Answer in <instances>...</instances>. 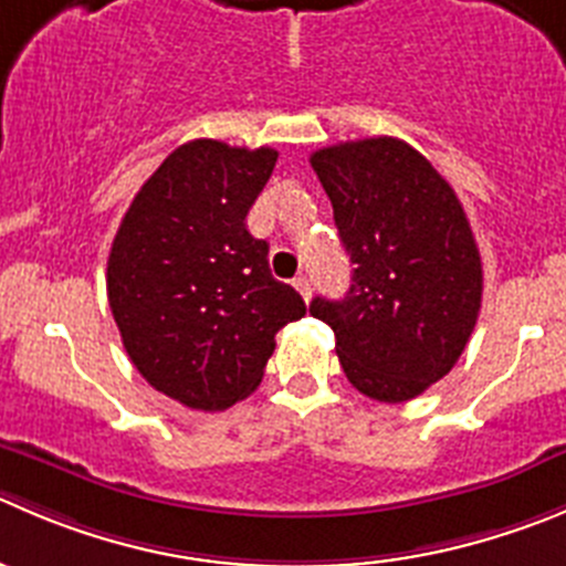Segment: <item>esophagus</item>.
I'll use <instances>...</instances> for the list:
<instances>
[{
    "label": "esophagus",
    "instance_id": "esophagus-1",
    "mask_svg": "<svg viewBox=\"0 0 566 566\" xmlns=\"http://www.w3.org/2000/svg\"><path fill=\"white\" fill-rule=\"evenodd\" d=\"M294 289H297V292L303 294L305 303H308V300H311V280L308 277H297V280H294Z\"/></svg>",
    "mask_w": 566,
    "mask_h": 566
}]
</instances>
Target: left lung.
Masks as SVG:
<instances>
[{
  "instance_id": "8db88e82",
  "label": "left lung",
  "mask_w": 566,
  "mask_h": 566,
  "mask_svg": "<svg viewBox=\"0 0 566 566\" xmlns=\"http://www.w3.org/2000/svg\"><path fill=\"white\" fill-rule=\"evenodd\" d=\"M353 263L347 297L311 303L336 333L349 384L406 402L464 353L483 294L470 219L450 182L400 138L336 144L311 155Z\"/></svg>"
}]
</instances>
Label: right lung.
<instances>
[{
	"mask_svg": "<svg viewBox=\"0 0 566 566\" xmlns=\"http://www.w3.org/2000/svg\"><path fill=\"white\" fill-rule=\"evenodd\" d=\"M272 147L197 138L155 169L107 258V303L127 355L153 389L224 411L258 389L274 333L305 316L269 272L247 213L272 177Z\"/></svg>",
	"mask_w": 566,
	"mask_h": 566,
	"instance_id": "add662e5",
	"label": "right lung"
}]
</instances>
